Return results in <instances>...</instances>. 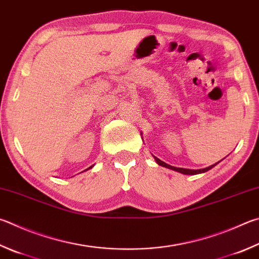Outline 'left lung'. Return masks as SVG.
Instances as JSON below:
<instances>
[{
    "label": "left lung",
    "mask_w": 259,
    "mask_h": 259,
    "mask_svg": "<svg viewBox=\"0 0 259 259\" xmlns=\"http://www.w3.org/2000/svg\"><path fill=\"white\" fill-rule=\"evenodd\" d=\"M155 159H156V162L159 164V165H162V166H164V167H167V168H171V170H173V171H177V172H180V173H183V175H199V173H204V172H207L208 170H210L211 167H214L216 164H214V165H210V166H208V167H206V168H201V170H189V168H182V167H176V166H171V165H168V164H166V163H164L163 161H161V159L159 158H157V157H155Z\"/></svg>",
    "instance_id": "1"
}]
</instances>
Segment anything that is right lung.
<instances>
[{"label":"right lung","instance_id":"obj_1","mask_svg":"<svg viewBox=\"0 0 259 259\" xmlns=\"http://www.w3.org/2000/svg\"><path fill=\"white\" fill-rule=\"evenodd\" d=\"M92 167H93V165H92V166H89V167H88V168H92ZM88 168H87V170H88Z\"/></svg>","mask_w":259,"mask_h":259}]
</instances>
